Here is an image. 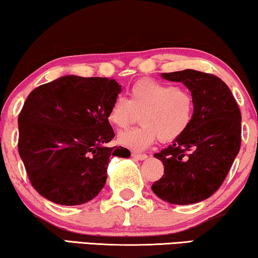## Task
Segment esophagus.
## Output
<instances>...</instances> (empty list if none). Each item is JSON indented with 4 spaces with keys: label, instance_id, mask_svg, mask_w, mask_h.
Wrapping results in <instances>:
<instances>
[{
    "label": "esophagus",
    "instance_id": "obj_1",
    "mask_svg": "<svg viewBox=\"0 0 258 258\" xmlns=\"http://www.w3.org/2000/svg\"><path fill=\"white\" fill-rule=\"evenodd\" d=\"M132 157L134 159H137V160H146L148 158L146 154H141V153H136V152H133L132 153Z\"/></svg>",
    "mask_w": 258,
    "mask_h": 258
}]
</instances>
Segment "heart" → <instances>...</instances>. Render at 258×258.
<instances>
[{
  "mask_svg": "<svg viewBox=\"0 0 258 258\" xmlns=\"http://www.w3.org/2000/svg\"><path fill=\"white\" fill-rule=\"evenodd\" d=\"M194 97L187 90L154 79L134 83L130 99L119 96L112 101L107 121L124 130L141 113V125L119 134L118 141L136 151H143L155 141L170 143L182 136L194 117Z\"/></svg>",
  "mask_w": 258,
  "mask_h": 258,
  "instance_id": "heart-1",
  "label": "heart"
}]
</instances>
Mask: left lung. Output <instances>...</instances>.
Listing matches in <instances>:
<instances>
[{"mask_svg":"<svg viewBox=\"0 0 258 258\" xmlns=\"http://www.w3.org/2000/svg\"><path fill=\"white\" fill-rule=\"evenodd\" d=\"M161 77L183 83L195 108L186 132L154 154L165 174L152 190L173 205H191L212 197L226 179L241 147V112L230 89L216 76L187 69Z\"/></svg>","mask_w":258,"mask_h":258,"instance_id":"8db88e82","label":"left lung"}]
</instances>
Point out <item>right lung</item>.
<instances>
[{
  "instance_id": "obj_1",
  "label": "right lung",
  "mask_w": 258,
  "mask_h": 258,
  "mask_svg": "<svg viewBox=\"0 0 258 258\" xmlns=\"http://www.w3.org/2000/svg\"><path fill=\"white\" fill-rule=\"evenodd\" d=\"M121 86L103 77H63L29 94L19 115V153L32 187L57 205L92 200L107 179L113 150L107 112Z\"/></svg>"
}]
</instances>
